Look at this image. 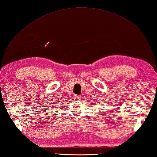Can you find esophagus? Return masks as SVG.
<instances>
[{
    "instance_id": "34e87169",
    "label": "esophagus",
    "mask_w": 157,
    "mask_h": 157,
    "mask_svg": "<svg viewBox=\"0 0 157 157\" xmlns=\"http://www.w3.org/2000/svg\"><path fill=\"white\" fill-rule=\"evenodd\" d=\"M75 99L79 100V99H80V98H81V96H79V95H75Z\"/></svg>"
}]
</instances>
